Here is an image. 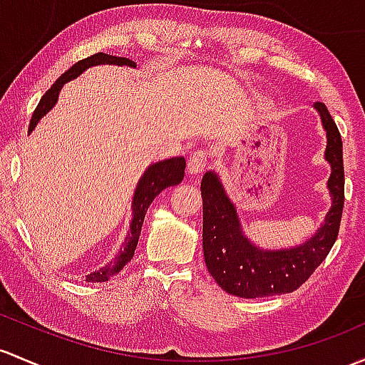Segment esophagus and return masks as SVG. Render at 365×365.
<instances>
[{"label":"esophagus","instance_id":"esophagus-1","mask_svg":"<svg viewBox=\"0 0 365 365\" xmlns=\"http://www.w3.org/2000/svg\"><path fill=\"white\" fill-rule=\"evenodd\" d=\"M206 164H208V153L205 150H195L190 153L189 163H187V171L190 175H199V173L205 171Z\"/></svg>","mask_w":365,"mask_h":365}]
</instances>
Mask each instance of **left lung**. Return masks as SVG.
I'll list each match as a JSON object with an SVG mask.
<instances>
[{
    "label": "left lung",
    "mask_w": 365,
    "mask_h": 365,
    "mask_svg": "<svg viewBox=\"0 0 365 365\" xmlns=\"http://www.w3.org/2000/svg\"><path fill=\"white\" fill-rule=\"evenodd\" d=\"M327 134L325 160L331 208L312 237L290 248H262L247 236L240 215L224 189L218 173H205L202 195V250L215 282L227 294L245 299L269 297L297 290L324 262L339 232L344 205L343 141L324 103H314Z\"/></svg>",
    "instance_id": "8db88e82"
}]
</instances>
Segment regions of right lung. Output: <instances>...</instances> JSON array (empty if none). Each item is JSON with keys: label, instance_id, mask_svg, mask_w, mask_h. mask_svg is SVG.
I'll list each match as a JSON object with an SVG mask.
<instances>
[{"label": "right lung", "instance_id": "right-lung-1", "mask_svg": "<svg viewBox=\"0 0 365 365\" xmlns=\"http://www.w3.org/2000/svg\"><path fill=\"white\" fill-rule=\"evenodd\" d=\"M103 64H112V66H122V68H136V63L128 57H117V56H108V53L98 52L94 56L86 57V59L75 63L68 71H64L59 78L56 80V83L43 94V98L38 103L36 110H34L33 117L29 122V131L31 134L34 131V128L38 125V122L45 117L51 110L56 106L57 99H59V92L64 87V83L71 82V80L78 78L83 71H87L92 66H103ZM185 175V159L183 157H171V159L159 160V163H153L147 168L143 173V176L140 178V182L136 183V189L133 194V217L131 224H129V232L125 236L124 243H122L120 250L117 252V257L108 262L106 266L99 267L94 273L87 274V282L91 283H101L108 282L112 276L120 273L122 267L133 259L134 250H136L138 240H140L141 234V225H143L145 215H147L148 206L152 205L153 199L157 197L164 189L168 187L178 185L183 180Z\"/></svg>", "mask_w": 365, "mask_h": 365}]
</instances>
